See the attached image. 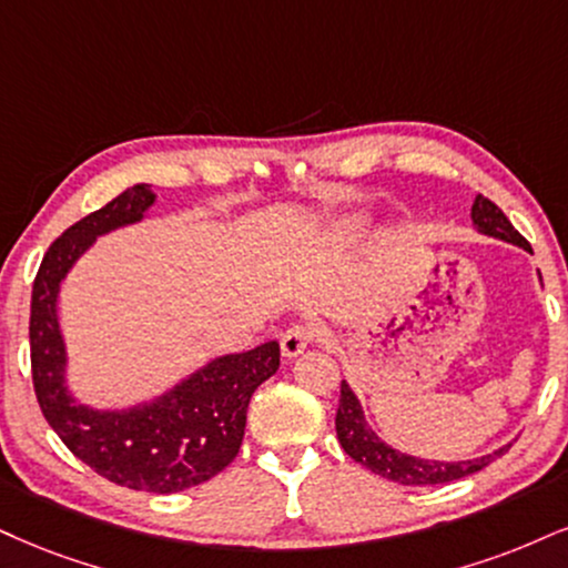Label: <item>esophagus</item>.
<instances>
[{"label":"esophagus","mask_w":568,"mask_h":568,"mask_svg":"<svg viewBox=\"0 0 568 568\" xmlns=\"http://www.w3.org/2000/svg\"><path fill=\"white\" fill-rule=\"evenodd\" d=\"M324 328H321L318 321H303V324H292L286 332L282 334V353L284 358H295V355L303 353V349L316 342Z\"/></svg>","instance_id":"esophagus-1"}]
</instances>
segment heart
Listing matches in <instances>:
<instances>
[{
	"label": "heart",
	"instance_id": "b5f03b06",
	"mask_svg": "<svg viewBox=\"0 0 568 568\" xmlns=\"http://www.w3.org/2000/svg\"><path fill=\"white\" fill-rule=\"evenodd\" d=\"M361 229H363L361 219H349V221H345V226H342L345 234H355V231H361Z\"/></svg>",
	"mask_w": 568,
	"mask_h": 568
}]
</instances>
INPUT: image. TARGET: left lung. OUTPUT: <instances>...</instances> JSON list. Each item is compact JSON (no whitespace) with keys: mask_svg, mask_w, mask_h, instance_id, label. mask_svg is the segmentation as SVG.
<instances>
[{"mask_svg":"<svg viewBox=\"0 0 568 568\" xmlns=\"http://www.w3.org/2000/svg\"><path fill=\"white\" fill-rule=\"evenodd\" d=\"M471 221L479 234L495 236V240H503L510 244H519V247L531 252L529 242L514 229V223L506 219V213H503L493 200L481 197V194H477V200H474L471 205ZM337 437H339V445L345 447V453L355 460V464L366 466L368 471L379 474L384 479L397 481V485H413V487L445 485V481L464 479L468 474L481 471V468L493 464L495 458H500V455L510 447V445H503L495 453L481 455V458L455 460V464H447V460L416 458V455L395 450V447L382 443V439L376 437V432L366 424V416H363L358 397H355V392L349 389L347 382H342V389H339Z\"/></svg>","mask_w":568,"mask_h":568,"instance_id":"1","label":"left lung"}]
</instances>
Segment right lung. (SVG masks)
<instances>
[{
    "label": "right lung",
    "instance_id": "add662e5",
    "mask_svg": "<svg viewBox=\"0 0 568 568\" xmlns=\"http://www.w3.org/2000/svg\"><path fill=\"white\" fill-rule=\"evenodd\" d=\"M152 205V184H134L62 231L33 278L28 337L39 408L68 450L115 485L171 495L213 479L236 458L252 392L276 374L282 353L273 339L247 353L221 355L134 408L97 410L75 403L65 382L60 284L97 236L139 223Z\"/></svg>",
    "mask_w": 568,
    "mask_h": 568
}]
</instances>
